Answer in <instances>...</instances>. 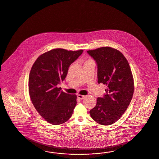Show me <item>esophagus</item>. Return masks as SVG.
Listing matches in <instances>:
<instances>
[{
    "label": "esophagus",
    "instance_id": "esophagus-1",
    "mask_svg": "<svg viewBox=\"0 0 159 159\" xmlns=\"http://www.w3.org/2000/svg\"><path fill=\"white\" fill-rule=\"evenodd\" d=\"M84 96H83V95H81V94H78L77 95V98H79V99H80V100H82V99H83L84 98Z\"/></svg>",
    "mask_w": 159,
    "mask_h": 159
}]
</instances>
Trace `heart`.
Returning a JSON list of instances; mask_svg holds the SVG:
<instances>
[{"label": "heart", "instance_id": "b5f03b06", "mask_svg": "<svg viewBox=\"0 0 159 159\" xmlns=\"http://www.w3.org/2000/svg\"><path fill=\"white\" fill-rule=\"evenodd\" d=\"M89 60H87V61H89Z\"/></svg>", "mask_w": 159, "mask_h": 159}]
</instances>
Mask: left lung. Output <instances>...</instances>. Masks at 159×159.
Listing matches in <instances>:
<instances>
[{
	"mask_svg": "<svg viewBox=\"0 0 159 159\" xmlns=\"http://www.w3.org/2000/svg\"><path fill=\"white\" fill-rule=\"evenodd\" d=\"M98 65V82L106 86L103 98H98L90 111L94 120L110 125L125 112L134 92V80L129 62L118 50L102 47L87 51Z\"/></svg>",
	"mask_w": 159,
	"mask_h": 159,
	"instance_id": "1",
	"label": "left lung"
}]
</instances>
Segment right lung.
I'll list each match as a JSON object with an SVG mask.
<instances>
[{
  "instance_id": "add662e5",
  "label": "right lung",
  "mask_w": 159,
  "mask_h": 159,
  "mask_svg": "<svg viewBox=\"0 0 159 159\" xmlns=\"http://www.w3.org/2000/svg\"><path fill=\"white\" fill-rule=\"evenodd\" d=\"M63 49L51 50L39 56L29 76V92L34 108L53 125L68 120L76 105V94L61 91L57 84L66 78L70 65L82 55Z\"/></svg>"
}]
</instances>
